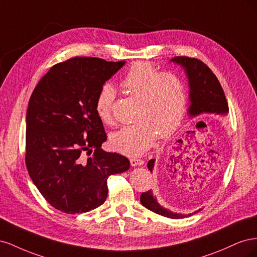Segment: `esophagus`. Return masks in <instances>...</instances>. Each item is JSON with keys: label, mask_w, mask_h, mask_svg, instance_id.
I'll list each match as a JSON object with an SVG mask.
<instances>
[{"label": "esophagus", "mask_w": 257, "mask_h": 257, "mask_svg": "<svg viewBox=\"0 0 257 257\" xmlns=\"http://www.w3.org/2000/svg\"><path fill=\"white\" fill-rule=\"evenodd\" d=\"M130 162H131V165L134 167L135 166H143L145 164V161L142 159H131Z\"/></svg>", "instance_id": "34e87169"}]
</instances>
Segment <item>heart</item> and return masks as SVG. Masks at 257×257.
<instances>
[{
	"label": "heart",
	"instance_id": "b5f03b06",
	"mask_svg": "<svg viewBox=\"0 0 257 257\" xmlns=\"http://www.w3.org/2000/svg\"><path fill=\"white\" fill-rule=\"evenodd\" d=\"M121 87L141 104L136 112L137 122L112 133L110 145L120 153L138 157L153 145L157 134L167 137L180 125L188 109V90L180 77L164 73L147 62L132 65L121 80ZM114 97L110 84H104L96 96V112L107 124L112 122Z\"/></svg>",
	"mask_w": 257,
	"mask_h": 257
}]
</instances>
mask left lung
Segmentation results:
<instances>
[{
    "label": "left lung",
    "mask_w": 257,
    "mask_h": 257,
    "mask_svg": "<svg viewBox=\"0 0 257 257\" xmlns=\"http://www.w3.org/2000/svg\"><path fill=\"white\" fill-rule=\"evenodd\" d=\"M173 62L180 64L188 75L189 78V85H190V99H191V106L189 108V112L191 115L195 116L200 113H220L225 114L228 111V104L226 97H225L224 91L222 89V85L220 81L217 80L216 76L213 72L210 69L203 61H200L195 58H189V57H175ZM172 161V165L170 167H174L175 172L180 169L182 174L183 172L186 174L191 172L190 169V163L189 159L185 161H180L177 164L174 165V157L170 159ZM154 166V160H150L148 162V168L150 172H152ZM141 203L147 209L151 210V211L158 213L160 215L169 217V219H182L185 216H191L192 214L196 213L197 211L190 213V214H178L174 213L169 210L163 208L160 204L153 197L152 191L149 190L148 192H144L141 195Z\"/></svg>",
    "instance_id": "1"
}]
</instances>
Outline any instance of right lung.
Segmentation results:
<instances>
[{"instance_id":"add662e5","label":"right lung","mask_w":257,"mask_h":257,"mask_svg":"<svg viewBox=\"0 0 257 257\" xmlns=\"http://www.w3.org/2000/svg\"><path fill=\"white\" fill-rule=\"evenodd\" d=\"M124 63L68 59L53 65L30 97L26 165L44 198L62 212L99 207L107 198V179L130 168L125 157L100 149L107 136L95 109L99 89Z\"/></svg>"}]
</instances>
